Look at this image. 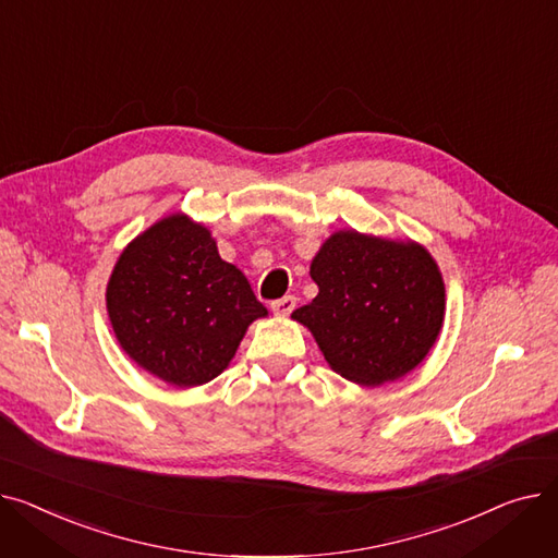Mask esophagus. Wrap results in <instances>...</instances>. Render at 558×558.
<instances>
[{"instance_id": "1", "label": "esophagus", "mask_w": 558, "mask_h": 558, "mask_svg": "<svg viewBox=\"0 0 558 558\" xmlns=\"http://www.w3.org/2000/svg\"><path fill=\"white\" fill-rule=\"evenodd\" d=\"M294 306H298V298H294V294H286V298L272 302V313L275 315H290L294 311Z\"/></svg>"}]
</instances>
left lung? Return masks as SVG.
<instances>
[{
    "label": "left lung",
    "instance_id": "1",
    "mask_svg": "<svg viewBox=\"0 0 558 558\" xmlns=\"http://www.w3.org/2000/svg\"><path fill=\"white\" fill-rule=\"evenodd\" d=\"M317 298L292 317L308 326L326 363L357 385L412 372L441 331L446 294L421 245L338 232L311 264Z\"/></svg>",
    "mask_w": 558,
    "mask_h": 558
}]
</instances>
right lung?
<instances>
[{"label":"right lung","instance_id":"obj_1","mask_svg":"<svg viewBox=\"0 0 558 558\" xmlns=\"http://www.w3.org/2000/svg\"><path fill=\"white\" fill-rule=\"evenodd\" d=\"M106 298L123 351L178 387L216 378L247 326L268 315L245 275L220 258L207 229L180 214L123 250Z\"/></svg>","mask_w":558,"mask_h":558}]
</instances>
